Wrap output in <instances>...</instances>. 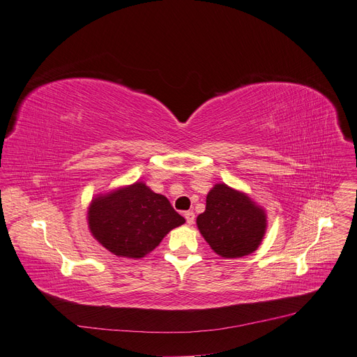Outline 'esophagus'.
Here are the masks:
<instances>
[{
	"instance_id": "esophagus-1",
	"label": "esophagus",
	"mask_w": 357,
	"mask_h": 357,
	"mask_svg": "<svg viewBox=\"0 0 357 357\" xmlns=\"http://www.w3.org/2000/svg\"><path fill=\"white\" fill-rule=\"evenodd\" d=\"M183 217H185V220H186V222H188L189 225H192V224L195 222V213H194L192 211H186V212L183 213Z\"/></svg>"
}]
</instances>
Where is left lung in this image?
<instances>
[{
  "mask_svg": "<svg viewBox=\"0 0 357 357\" xmlns=\"http://www.w3.org/2000/svg\"><path fill=\"white\" fill-rule=\"evenodd\" d=\"M199 232L218 255L240 258L254 252L266 234L263 208L245 194L217 183L206 195V206L197 218Z\"/></svg>",
  "mask_w": 357,
  "mask_h": 357,
  "instance_id": "8db88e82",
  "label": "left lung"
}]
</instances>
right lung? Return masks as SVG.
Here are the masks:
<instances>
[{
    "label": "right lung",
    "mask_w": 357,
    "mask_h": 357,
    "mask_svg": "<svg viewBox=\"0 0 357 357\" xmlns=\"http://www.w3.org/2000/svg\"><path fill=\"white\" fill-rule=\"evenodd\" d=\"M183 222L168 198L142 182L94 198L89 208L90 232L117 257H145Z\"/></svg>",
    "instance_id": "right-lung-1"
}]
</instances>
